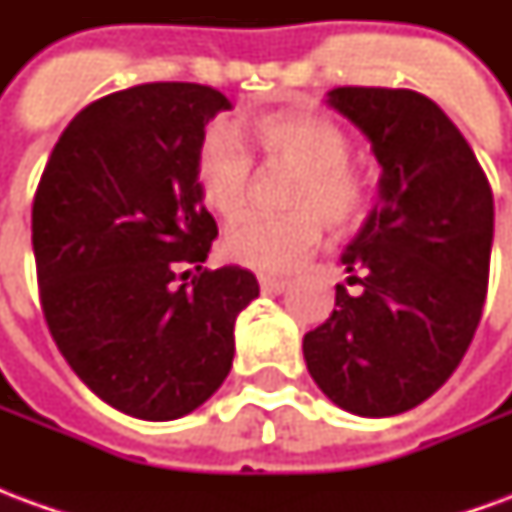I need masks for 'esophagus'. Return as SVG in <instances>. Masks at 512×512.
I'll use <instances>...</instances> for the list:
<instances>
[{"instance_id": "34e87169", "label": "esophagus", "mask_w": 512, "mask_h": 512, "mask_svg": "<svg viewBox=\"0 0 512 512\" xmlns=\"http://www.w3.org/2000/svg\"><path fill=\"white\" fill-rule=\"evenodd\" d=\"M260 290L263 293H268V296H277V293H282V290L288 288V279L282 277H271V274H260Z\"/></svg>"}]
</instances>
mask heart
<instances>
[{
	"mask_svg": "<svg viewBox=\"0 0 512 512\" xmlns=\"http://www.w3.org/2000/svg\"><path fill=\"white\" fill-rule=\"evenodd\" d=\"M252 139L268 164L296 169L282 216H246L224 235V255L255 271H290L321 241L323 222L345 230L365 213L367 180L348 164L351 142L337 123L310 112L257 117ZM197 180L205 202L224 219L244 211L252 194V158L227 131L202 145Z\"/></svg>",
	"mask_w": 512,
	"mask_h": 512,
	"instance_id": "heart-1",
	"label": "heart"
}]
</instances>
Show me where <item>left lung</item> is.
I'll return each instance as SVG.
<instances>
[{
  "label": "left lung",
  "instance_id": "left-lung-1",
  "mask_svg": "<svg viewBox=\"0 0 512 512\" xmlns=\"http://www.w3.org/2000/svg\"><path fill=\"white\" fill-rule=\"evenodd\" d=\"M326 104L370 142L378 202L340 263L334 312L304 334V362L334 406L395 417L461 365L483 315L494 194L472 147L425 95L337 87Z\"/></svg>",
  "mask_w": 512,
  "mask_h": 512
}]
</instances>
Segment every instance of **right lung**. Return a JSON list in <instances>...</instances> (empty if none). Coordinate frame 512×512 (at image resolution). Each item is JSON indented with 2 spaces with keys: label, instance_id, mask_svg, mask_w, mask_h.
<instances>
[{
  "label": "right lung",
  "instance_id": "add662e5",
  "mask_svg": "<svg viewBox=\"0 0 512 512\" xmlns=\"http://www.w3.org/2000/svg\"><path fill=\"white\" fill-rule=\"evenodd\" d=\"M219 90L153 82L65 128L32 202L40 304L76 376L128 417L167 422L222 386L252 271L202 268L219 235L197 180ZM184 274L180 275L179 271Z\"/></svg>",
  "mask_w": 512,
  "mask_h": 512
}]
</instances>
